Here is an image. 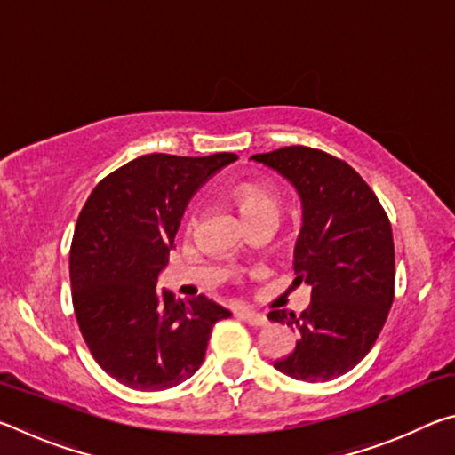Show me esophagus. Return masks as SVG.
Returning a JSON list of instances; mask_svg holds the SVG:
<instances>
[{
	"label": "esophagus",
	"mask_w": 455,
	"mask_h": 455,
	"mask_svg": "<svg viewBox=\"0 0 455 455\" xmlns=\"http://www.w3.org/2000/svg\"><path fill=\"white\" fill-rule=\"evenodd\" d=\"M238 317H241L244 323H249L251 327H265L268 323V319L263 313H255V311H241L238 313Z\"/></svg>",
	"instance_id": "obj_1"
}]
</instances>
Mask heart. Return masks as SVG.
<instances>
[{
	"mask_svg": "<svg viewBox=\"0 0 455 455\" xmlns=\"http://www.w3.org/2000/svg\"><path fill=\"white\" fill-rule=\"evenodd\" d=\"M233 200L238 211L246 219L255 217L260 212H275L279 214V196L273 187L265 182H243L233 190ZM195 219H190V225Z\"/></svg>",
	"mask_w": 455,
	"mask_h": 455,
	"instance_id": "heart-1",
	"label": "heart"
}]
</instances>
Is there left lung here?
<instances>
[{
    "mask_svg": "<svg viewBox=\"0 0 455 455\" xmlns=\"http://www.w3.org/2000/svg\"><path fill=\"white\" fill-rule=\"evenodd\" d=\"M251 160L289 180L303 206L292 284H309L311 303L301 317L268 313L299 335L295 349L273 365L297 381L337 379L373 347L394 303L389 219L367 182L331 154L287 146Z\"/></svg>",
    "mask_w": 455,
    "mask_h": 455,
    "instance_id": "8db88e82",
    "label": "left lung"
}]
</instances>
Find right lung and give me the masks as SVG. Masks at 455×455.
<instances>
[{
    "mask_svg": "<svg viewBox=\"0 0 455 455\" xmlns=\"http://www.w3.org/2000/svg\"><path fill=\"white\" fill-rule=\"evenodd\" d=\"M236 158L146 154L100 180L84 204L70 249L76 319L98 365L130 389L187 381L214 323L230 317L204 295L182 301L156 283L188 200Z\"/></svg>",
    "mask_w": 455,
    "mask_h": 455,
    "instance_id": "right-lung-1",
    "label": "right lung"
}]
</instances>
